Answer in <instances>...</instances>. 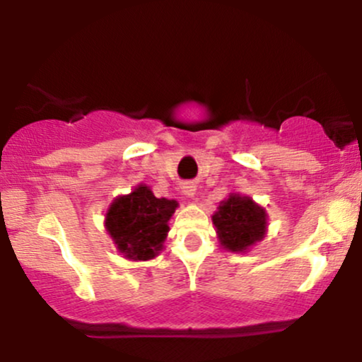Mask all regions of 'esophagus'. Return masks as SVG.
Here are the masks:
<instances>
[{"mask_svg": "<svg viewBox=\"0 0 362 362\" xmlns=\"http://www.w3.org/2000/svg\"><path fill=\"white\" fill-rule=\"evenodd\" d=\"M195 184L194 182H185L184 185H182V194L187 195V197H194L195 195Z\"/></svg>", "mask_w": 362, "mask_h": 362, "instance_id": "obj_1", "label": "esophagus"}]
</instances>
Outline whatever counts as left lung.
Listing matches in <instances>:
<instances>
[{"label": "left lung", "mask_w": 362, "mask_h": 362, "mask_svg": "<svg viewBox=\"0 0 362 362\" xmlns=\"http://www.w3.org/2000/svg\"><path fill=\"white\" fill-rule=\"evenodd\" d=\"M219 243L226 250L247 252L267 231V213L247 195L230 194L213 214Z\"/></svg>", "instance_id": "8db88e82"}]
</instances>
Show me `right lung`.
Segmentation results:
<instances>
[{"label": "right lung", "instance_id": "1", "mask_svg": "<svg viewBox=\"0 0 362 362\" xmlns=\"http://www.w3.org/2000/svg\"><path fill=\"white\" fill-rule=\"evenodd\" d=\"M178 202L158 199L151 189L139 185L114 199L105 216V228L119 253L129 260H149L158 255L168 233V221Z\"/></svg>", "mask_w": 362, "mask_h": 362}]
</instances>
